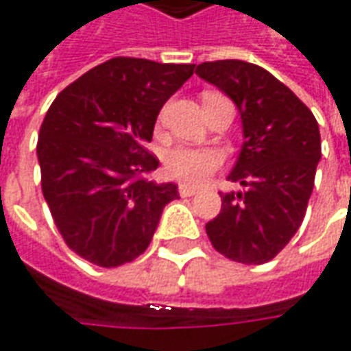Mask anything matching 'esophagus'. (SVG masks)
<instances>
[{
  "mask_svg": "<svg viewBox=\"0 0 351 351\" xmlns=\"http://www.w3.org/2000/svg\"><path fill=\"white\" fill-rule=\"evenodd\" d=\"M197 191L199 188H193V186H188V184H180V186H178L180 197H191V195H195Z\"/></svg>",
  "mask_w": 351,
  "mask_h": 351,
  "instance_id": "esophagus-1",
  "label": "esophagus"
}]
</instances>
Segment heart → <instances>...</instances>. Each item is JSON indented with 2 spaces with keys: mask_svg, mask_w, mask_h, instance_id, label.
Returning <instances> with one entry per match:
<instances>
[{
  "mask_svg": "<svg viewBox=\"0 0 351 351\" xmlns=\"http://www.w3.org/2000/svg\"><path fill=\"white\" fill-rule=\"evenodd\" d=\"M221 156L206 148H175L165 156V173L184 184H203L220 167Z\"/></svg>",
  "mask_w": 351,
  "mask_h": 351,
  "instance_id": "b5f03b06",
  "label": "heart"
}]
</instances>
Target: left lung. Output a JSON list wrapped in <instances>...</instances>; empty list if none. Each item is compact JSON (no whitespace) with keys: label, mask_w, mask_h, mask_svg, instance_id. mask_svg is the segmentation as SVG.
I'll return each mask as SVG.
<instances>
[{"label":"left lung","mask_w":351,"mask_h":351,"mask_svg":"<svg viewBox=\"0 0 351 351\" xmlns=\"http://www.w3.org/2000/svg\"><path fill=\"white\" fill-rule=\"evenodd\" d=\"M199 77L218 86L241 112L244 143L220 214L206 235L221 256L244 265L271 261L301 228L322 160L312 110L286 84L243 60L199 64Z\"/></svg>","instance_id":"obj_1"}]
</instances>
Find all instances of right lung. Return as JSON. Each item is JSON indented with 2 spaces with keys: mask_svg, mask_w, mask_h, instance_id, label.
I'll list each match as a JSON object with an SVG mask.
<instances>
[{
  "mask_svg": "<svg viewBox=\"0 0 351 351\" xmlns=\"http://www.w3.org/2000/svg\"><path fill=\"white\" fill-rule=\"evenodd\" d=\"M193 64L112 58L58 93L37 141L43 195L60 235L80 258L120 267L148 248L176 184L146 175V150L161 107Z\"/></svg>",
  "mask_w": 351,
  "mask_h": 351,
  "instance_id": "obj_1",
  "label": "right lung"
}]
</instances>
